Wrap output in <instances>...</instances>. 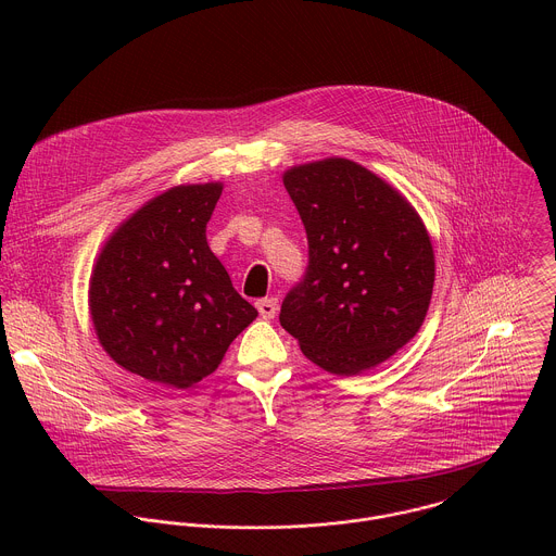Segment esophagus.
I'll return each mask as SVG.
<instances>
[{"label": "esophagus", "instance_id": "esophagus-1", "mask_svg": "<svg viewBox=\"0 0 556 556\" xmlns=\"http://www.w3.org/2000/svg\"><path fill=\"white\" fill-rule=\"evenodd\" d=\"M257 309H260V314H262V319H266V321H270V319H275V314H277V299H260L257 301Z\"/></svg>", "mask_w": 556, "mask_h": 556}]
</instances>
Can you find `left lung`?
Listing matches in <instances>:
<instances>
[{"label":"left lung","instance_id":"obj_1","mask_svg":"<svg viewBox=\"0 0 556 556\" xmlns=\"http://www.w3.org/2000/svg\"><path fill=\"white\" fill-rule=\"evenodd\" d=\"M281 178L307 232L309 266L279 321L307 361L358 376L425 321L435 283L429 230L399 189L348 157L294 165Z\"/></svg>","mask_w":556,"mask_h":556}]
</instances>
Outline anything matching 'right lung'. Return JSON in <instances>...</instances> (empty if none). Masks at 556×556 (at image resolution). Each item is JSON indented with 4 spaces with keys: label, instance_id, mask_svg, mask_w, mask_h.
I'll return each instance as SVG.
<instances>
[{
    "label": "right lung",
    "instance_id": "1",
    "mask_svg": "<svg viewBox=\"0 0 556 556\" xmlns=\"http://www.w3.org/2000/svg\"><path fill=\"white\" fill-rule=\"evenodd\" d=\"M222 182L178 185L129 213L101 247L88 288L105 354L149 382L187 389L211 376L257 319L206 242Z\"/></svg>",
    "mask_w": 556,
    "mask_h": 556
}]
</instances>
